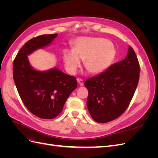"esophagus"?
Wrapping results in <instances>:
<instances>
[{"instance_id": "obj_1", "label": "esophagus", "mask_w": 158, "mask_h": 158, "mask_svg": "<svg viewBox=\"0 0 158 158\" xmlns=\"http://www.w3.org/2000/svg\"><path fill=\"white\" fill-rule=\"evenodd\" d=\"M77 81H78V84H79V85H80V86H82V85H84V82H83V80H82V79L78 78V79H77Z\"/></svg>"}]
</instances>
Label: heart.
<instances>
[{
  "label": "heart",
  "mask_w": 158,
  "mask_h": 158,
  "mask_svg": "<svg viewBox=\"0 0 158 158\" xmlns=\"http://www.w3.org/2000/svg\"><path fill=\"white\" fill-rule=\"evenodd\" d=\"M115 51L111 42L98 37H81L74 43L73 51L63 52L65 68L74 74L84 60V67L90 74H98L106 70L114 60Z\"/></svg>",
  "instance_id": "b5f03b06"
}]
</instances>
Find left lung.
Here are the masks:
<instances>
[{
    "label": "left lung",
    "mask_w": 158,
    "mask_h": 158,
    "mask_svg": "<svg viewBox=\"0 0 158 158\" xmlns=\"http://www.w3.org/2000/svg\"><path fill=\"white\" fill-rule=\"evenodd\" d=\"M140 70L135 52L129 46L125 59L85 81L87 107L94 121L108 123L126 111L138 85Z\"/></svg>",
    "instance_id": "8db88e82"
}]
</instances>
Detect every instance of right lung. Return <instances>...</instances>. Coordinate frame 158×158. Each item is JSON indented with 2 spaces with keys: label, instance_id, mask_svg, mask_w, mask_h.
Wrapping results in <instances>:
<instances>
[{
  "label": "right lung",
  "instance_id": "obj_1",
  "mask_svg": "<svg viewBox=\"0 0 158 158\" xmlns=\"http://www.w3.org/2000/svg\"><path fill=\"white\" fill-rule=\"evenodd\" d=\"M57 35H41L27 41L13 62V78L22 102L32 114L44 119L58 116L66 99L77 88L74 76L66 74L56 68L38 71L28 61V55L49 45Z\"/></svg>",
  "mask_w": 158,
  "mask_h": 158
}]
</instances>
